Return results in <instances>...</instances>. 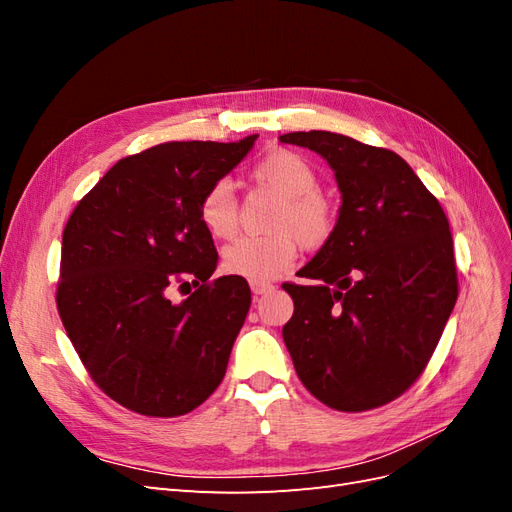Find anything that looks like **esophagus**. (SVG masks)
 <instances>
[{
    "label": "esophagus",
    "instance_id": "esophagus-1",
    "mask_svg": "<svg viewBox=\"0 0 512 512\" xmlns=\"http://www.w3.org/2000/svg\"><path fill=\"white\" fill-rule=\"evenodd\" d=\"M250 288H252V292L256 294H267V292H271L275 286L271 284V282H250Z\"/></svg>",
    "mask_w": 512,
    "mask_h": 512
}]
</instances>
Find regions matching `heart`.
<instances>
[{
  "label": "heart",
  "mask_w": 512,
  "mask_h": 512,
  "mask_svg": "<svg viewBox=\"0 0 512 512\" xmlns=\"http://www.w3.org/2000/svg\"><path fill=\"white\" fill-rule=\"evenodd\" d=\"M254 179L284 198L273 222V235L241 237L222 254V265L230 275L250 282H267L282 275L299 256V241L305 247L327 243L335 228V211L320 190L316 168L301 153L273 149L254 170ZM200 224L211 237L230 239L237 232L239 213L235 190L226 179L215 181L200 198Z\"/></svg>",
  "instance_id": "b5f03b06"
}]
</instances>
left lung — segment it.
<instances>
[{
    "label": "left lung",
    "instance_id": "8db88e82",
    "mask_svg": "<svg viewBox=\"0 0 512 512\" xmlns=\"http://www.w3.org/2000/svg\"><path fill=\"white\" fill-rule=\"evenodd\" d=\"M316 151L335 173L342 207L333 235L284 284L294 314L284 344L322 404L363 412L389 404L423 374L457 301L448 220L404 158L350 136H280Z\"/></svg>",
    "mask_w": 512,
    "mask_h": 512
}]
</instances>
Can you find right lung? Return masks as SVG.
<instances>
[{
	"mask_svg": "<svg viewBox=\"0 0 512 512\" xmlns=\"http://www.w3.org/2000/svg\"><path fill=\"white\" fill-rule=\"evenodd\" d=\"M256 138L164 143L123 158L70 215L57 309L89 376L123 408L188 414L226 374L252 292L237 275L209 280L218 252L198 205ZM190 281L188 300L167 299L170 285Z\"/></svg>",
	"mask_w": 512,
	"mask_h": 512,
	"instance_id": "right-lung-1",
	"label": "right lung"
}]
</instances>
